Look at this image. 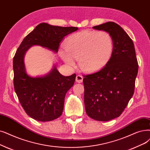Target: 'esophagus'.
Wrapping results in <instances>:
<instances>
[{"label":"esophagus","instance_id":"34e87169","mask_svg":"<svg viewBox=\"0 0 150 150\" xmlns=\"http://www.w3.org/2000/svg\"><path fill=\"white\" fill-rule=\"evenodd\" d=\"M83 80V76L81 75H76L75 80H76V81L77 83H82Z\"/></svg>","mask_w":150,"mask_h":150}]
</instances>
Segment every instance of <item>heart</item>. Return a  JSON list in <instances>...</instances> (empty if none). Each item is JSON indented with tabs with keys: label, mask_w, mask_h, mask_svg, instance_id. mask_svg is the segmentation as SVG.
<instances>
[{
	"label": "heart",
	"mask_w": 150,
	"mask_h": 150,
	"mask_svg": "<svg viewBox=\"0 0 150 150\" xmlns=\"http://www.w3.org/2000/svg\"><path fill=\"white\" fill-rule=\"evenodd\" d=\"M66 51H60L63 61L69 66L79 60L80 68L93 72L108 63L113 50V39L105 31H84L69 37L64 44Z\"/></svg>",
	"instance_id": "heart-1"
}]
</instances>
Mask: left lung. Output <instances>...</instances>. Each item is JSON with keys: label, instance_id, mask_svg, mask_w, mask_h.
<instances>
[{"label": "left lung", "instance_id": "1", "mask_svg": "<svg viewBox=\"0 0 150 150\" xmlns=\"http://www.w3.org/2000/svg\"><path fill=\"white\" fill-rule=\"evenodd\" d=\"M93 28L111 35L113 50L105 67L84 76V105L90 118L108 121L119 117L132 98L138 62L132 39L120 25L110 21Z\"/></svg>", "mask_w": 150, "mask_h": 150}]
</instances>
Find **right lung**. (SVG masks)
Instances as JSON below:
<instances>
[{
	"label": "right lung",
	"instance_id": "1",
	"mask_svg": "<svg viewBox=\"0 0 150 150\" xmlns=\"http://www.w3.org/2000/svg\"><path fill=\"white\" fill-rule=\"evenodd\" d=\"M78 29L75 27L40 23L24 38L16 50L13 57L15 91L24 111L30 118L42 122L59 118L62 113L65 96L73 86L76 74L64 76L54 65L46 75L30 76L25 70V52L38 45L56 53L64 37Z\"/></svg>",
	"mask_w": 150,
	"mask_h": 150
}]
</instances>
